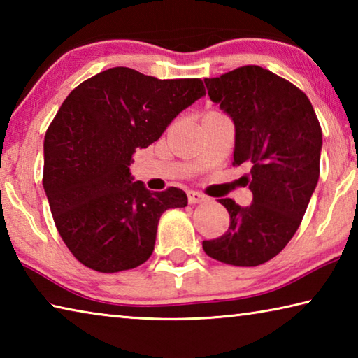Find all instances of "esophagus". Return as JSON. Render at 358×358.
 <instances>
[{
	"label": "esophagus",
	"instance_id": "obj_1",
	"mask_svg": "<svg viewBox=\"0 0 358 358\" xmlns=\"http://www.w3.org/2000/svg\"><path fill=\"white\" fill-rule=\"evenodd\" d=\"M187 201H189V203H202L207 201V196L197 191H187Z\"/></svg>",
	"mask_w": 358,
	"mask_h": 358
}]
</instances>
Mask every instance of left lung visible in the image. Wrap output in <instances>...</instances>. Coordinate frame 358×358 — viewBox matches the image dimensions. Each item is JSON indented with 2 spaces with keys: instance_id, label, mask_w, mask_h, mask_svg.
I'll list each match as a JSON object with an SVG mask.
<instances>
[{
  "instance_id": "obj_1",
  "label": "left lung",
  "mask_w": 358,
  "mask_h": 358,
  "mask_svg": "<svg viewBox=\"0 0 358 358\" xmlns=\"http://www.w3.org/2000/svg\"><path fill=\"white\" fill-rule=\"evenodd\" d=\"M210 99L235 124L234 166L250 167V207L221 199L230 226L203 251L222 264L257 266L280 254L299 229L319 180L322 129L308 96L260 66L205 78Z\"/></svg>"
}]
</instances>
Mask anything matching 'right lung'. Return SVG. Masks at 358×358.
<instances>
[{
  "label": "right lung",
  "mask_w": 358,
  "mask_h": 358,
  "mask_svg": "<svg viewBox=\"0 0 358 358\" xmlns=\"http://www.w3.org/2000/svg\"><path fill=\"white\" fill-rule=\"evenodd\" d=\"M201 78L102 71L72 90L44 138L42 185L66 246L78 262L117 273L147 262L161 215L187 205L185 191H148L131 177L137 148L156 142L205 96Z\"/></svg>",
  "instance_id": "obj_1"
}]
</instances>
